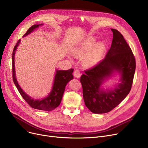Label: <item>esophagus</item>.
Returning a JSON list of instances; mask_svg holds the SVG:
<instances>
[{
  "label": "esophagus",
  "instance_id": "obj_1",
  "mask_svg": "<svg viewBox=\"0 0 148 148\" xmlns=\"http://www.w3.org/2000/svg\"><path fill=\"white\" fill-rule=\"evenodd\" d=\"M74 76L75 77V78H77V79L80 78L81 76V74H80V72L79 71V70L78 69L75 70L74 72Z\"/></svg>",
  "mask_w": 148,
  "mask_h": 148
}]
</instances>
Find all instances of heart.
I'll use <instances>...</instances> for the list:
<instances>
[{
	"instance_id": "1",
	"label": "heart",
	"mask_w": 148,
	"mask_h": 148,
	"mask_svg": "<svg viewBox=\"0 0 148 148\" xmlns=\"http://www.w3.org/2000/svg\"><path fill=\"white\" fill-rule=\"evenodd\" d=\"M95 42V38L89 37L73 50L74 55L77 57H83L88 53L83 61L85 67H91L97 64L104 51V44L101 42Z\"/></svg>"
}]
</instances>
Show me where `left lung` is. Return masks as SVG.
Returning a JSON list of instances; mask_svg holds the SVG:
<instances>
[{"label":"left lung","instance_id":"left-lung-1","mask_svg":"<svg viewBox=\"0 0 148 148\" xmlns=\"http://www.w3.org/2000/svg\"><path fill=\"white\" fill-rule=\"evenodd\" d=\"M113 38L106 58L81 76L84 103L94 113L112 110L125 98L131 89L136 70V60L131 48L118 30L111 29ZM115 72L121 75L120 83L113 89L101 88L104 81Z\"/></svg>","mask_w":148,"mask_h":148}]
</instances>
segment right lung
<instances>
[{
    "label": "right lung",
    "mask_w": 148,
    "mask_h": 148,
    "mask_svg": "<svg viewBox=\"0 0 148 148\" xmlns=\"http://www.w3.org/2000/svg\"><path fill=\"white\" fill-rule=\"evenodd\" d=\"M41 25H34L31 26L26 32V33L23 35V37H25L27 35L31 34L33 31L36 30ZM20 42V40L18 41L16 45H15L13 52H12V79L14 83L17 87L20 95L23 98L26 102L31 107L35 109L44 110V111H51L58 107L61 102V100L63 97L65 91V88L67 83L72 79H73L74 76L73 73L74 69L73 68L68 70H58L56 71L55 77H54V83L52 87V89L49 95L42 99H34L31 98L30 96L27 95L26 93L23 90L20 86L17 80L16 79L15 71V54L18 46Z\"/></svg>",
    "instance_id": "right-lung-1"
}]
</instances>
